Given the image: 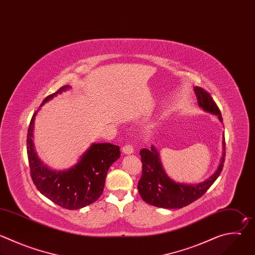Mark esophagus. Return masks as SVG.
I'll return each mask as SVG.
<instances>
[{
    "label": "esophagus",
    "instance_id": "obj_1",
    "mask_svg": "<svg viewBox=\"0 0 255 255\" xmlns=\"http://www.w3.org/2000/svg\"><path fill=\"white\" fill-rule=\"evenodd\" d=\"M122 152L124 154H132L134 152V147L132 144H126L122 147Z\"/></svg>",
    "mask_w": 255,
    "mask_h": 255
}]
</instances>
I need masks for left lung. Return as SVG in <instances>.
<instances>
[{
  "label": "left lung",
  "mask_w": 255,
  "mask_h": 255,
  "mask_svg": "<svg viewBox=\"0 0 255 255\" xmlns=\"http://www.w3.org/2000/svg\"><path fill=\"white\" fill-rule=\"evenodd\" d=\"M194 91L197 96L198 105L203 110L217 115L218 119L222 122L220 110L211 95L201 87H194ZM222 143L223 154L216 172L206 181L195 185L176 183L169 178L163 170L159 153L154 146H151V149H141L142 175L137 188L142 199L153 206L175 209L187 206L200 198L218 178L223 169L225 157L224 139Z\"/></svg>",
  "instance_id": "1"
}]
</instances>
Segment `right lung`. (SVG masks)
Masks as SVG:
<instances>
[{
    "instance_id": "1",
    "label": "right lung",
    "mask_w": 255,
    "mask_h": 255,
    "mask_svg": "<svg viewBox=\"0 0 255 255\" xmlns=\"http://www.w3.org/2000/svg\"><path fill=\"white\" fill-rule=\"evenodd\" d=\"M69 87L66 85L46 97L41 106ZM36 113L31 119L27 134V154L35 186L51 201L69 210L94 203L103 193L109 167L121 155L119 146L110 143L92 144L69 170L53 171L38 159L34 150L32 137Z\"/></svg>"
}]
</instances>
